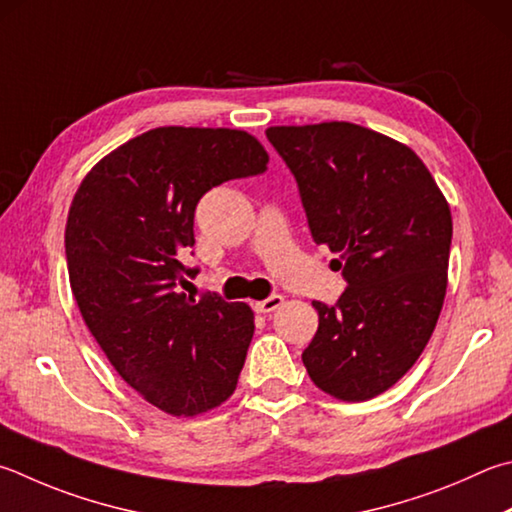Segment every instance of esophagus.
Listing matches in <instances>:
<instances>
[{
    "label": "esophagus",
    "instance_id": "34e87169",
    "mask_svg": "<svg viewBox=\"0 0 512 512\" xmlns=\"http://www.w3.org/2000/svg\"><path fill=\"white\" fill-rule=\"evenodd\" d=\"M282 302H284L282 295H268L266 300L255 302V309H257L259 313H271V311H275V309H280Z\"/></svg>",
    "mask_w": 512,
    "mask_h": 512
}]
</instances>
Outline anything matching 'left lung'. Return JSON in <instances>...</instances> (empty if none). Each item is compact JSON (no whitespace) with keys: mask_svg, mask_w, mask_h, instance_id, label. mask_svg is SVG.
Here are the masks:
<instances>
[{"mask_svg":"<svg viewBox=\"0 0 512 512\" xmlns=\"http://www.w3.org/2000/svg\"><path fill=\"white\" fill-rule=\"evenodd\" d=\"M297 181L315 244L329 246L347 288L313 302L318 331L302 362L340 401L398 383L439 320L452 244L448 201L410 147L353 123L268 127Z\"/></svg>","mask_w":512,"mask_h":512,"instance_id":"1","label":"left lung"}]
</instances>
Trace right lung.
Returning <instances> with one entry per match:
<instances>
[{
	"label": "right lung",
	"instance_id": "obj_1",
	"mask_svg": "<svg viewBox=\"0 0 512 512\" xmlns=\"http://www.w3.org/2000/svg\"><path fill=\"white\" fill-rule=\"evenodd\" d=\"M266 163L239 129L156 127L107 154L73 197L64 248L82 320L120 378L172 416L230 398L255 331L248 304L179 293L199 273L179 259L194 246V210Z\"/></svg>",
	"mask_w": 512,
	"mask_h": 512
}]
</instances>
